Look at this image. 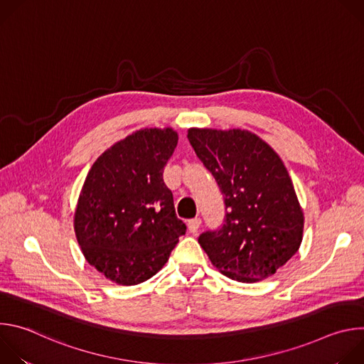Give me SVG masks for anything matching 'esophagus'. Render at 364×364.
Instances as JSON below:
<instances>
[{
    "instance_id": "obj_1",
    "label": "esophagus",
    "mask_w": 364,
    "mask_h": 364,
    "mask_svg": "<svg viewBox=\"0 0 364 364\" xmlns=\"http://www.w3.org/2000/svg\"><path fill=\"white\" fill-rule=\"evenodd\" d=\"M200 225H201V220L198 219V218H194V219H190L188 222H187V226H188V230L191 232V233H197L198 232V229H200Z\"/></svg>"
}]
</instances>
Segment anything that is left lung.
<instances>
[{
  "mask_svg": "<svg viewBox=\"0 0 364 364\" xmlns=\"http://www.w3.org/2000/svg\"><path fill=\"white\" fill-rule=\"evenodd\" d=\"M187 138L225 198L222 228L198 243L228 278L256 282L274 275L298 252L304 213L279 155L242 129L190 128Z\"/></svg>",
  "mask_w": 364,
  "mask_h": 364,
  "instance_id": "1",
  "label": "left lung"
}]
</instances>
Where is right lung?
<instances>
[{"label": "right lung", "instance_id": "1", "mask_svg": "<svg viewBox=\"0 0 364 364\" xmlns=\"http://www.w3.org/2000/svg\"><path fill=\"white\" fill-rule=\"evenodd\" d=\"M171 128H145L114 144L93 163L75 212L86 261L119 285L157 274L186 233L163 173L177 146Z\"/></svg>", "mask_w": 364, "mask_h": 364}]
</instances>
